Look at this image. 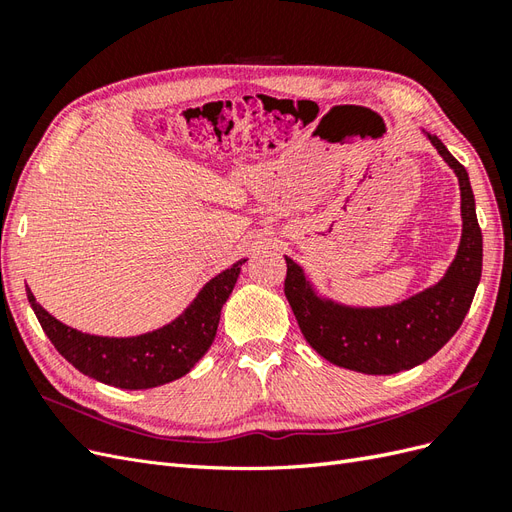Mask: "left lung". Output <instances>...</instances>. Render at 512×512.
Instances as JSON below:
<instances>
[{"label":"left lung","instance_id":"obj_1","mask_svg":"<svg viewBox=\"0 0 512 512\" xmlns=\"http://www.w3.org/2000/svg\"><path fill=\"white\" fill-rule=\"evenodd\" d=\"M429 141L455 170L461 188L463 235L444 280L416 297L380 309H352L316 297L299 265L286 258L284 292L301 333L333 365L371 376H389L431 359L466 318L483 271V232L466 168L438 136Z\"/></svg>","mask_w":512,"mask_h":512}]
</instances>
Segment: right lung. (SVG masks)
<instances>
[{
  "label": "right lung",
  "instance_id": "right-lung-1",
  "mask_svg": "<svg viewBox=\"0 0 512 512\" xmlns=\"http://www.w3.org/2000/svg\"><path fill=\"white\" fill-rule=\"evenodd\" d=\"M243 262L239 260L215 275L175 322L138 337L81 333L46 312L32 290H27V299L51 344L81 374L117 389H153L188 374L209 350L218 331L222 305L237 284Z\"/></svg>",
  "mask_w": 512,
  "mask_h": 512
}]
</instances>
